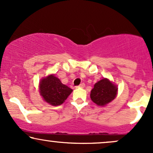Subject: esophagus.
Here are the masks:
<instances>
[{
	"instance_id": "obj_1",
	"label": "esophagus",
	"mask_w": 153,
	"mask_h": 153,
	"mask_svg": "<svg viewBox=\"0 0 153 153\" xmlns=\"http://www.w3.org/2000/svg\"><path fill=\"white\" fill-rule=\"evenodd\" d=\"M85 86V83H81L80 85H79L78 86H76V88H84Z\"/></svg>"
}]
</instances>
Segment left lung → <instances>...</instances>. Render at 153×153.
Here are the masks:
<instances>
[{
	"instance_id": "left-lung-1",
	"label": "left lung",
	"mask_w": 153,
	"mask_h": 153,
	"mask_svg": "<svg viewBox=\"0 0 153 153\" xmlns=\"http://www.w3.org/2000/svg\"><path fill=\"white\" fill-rule=\"evenodd\" d=\"M118 88L108 78H103L96 83L91 91V99L96 105L106 106L117 97Z\"/></svg>"
}]
</instances>
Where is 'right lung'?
Masks as SVG:
<instances>
[{"instance_id": "right-lung-1", "label": "right lung", "mask_w": 153, "mask_h": 153, "mask_svg": "<svg viewBox=\"0 0 153 153\" xmlns=\"http://www.w3.org/2000/svg\"><path fill=\"white\" fill-rule=\"evenodd\" d=\"M39 91L44 101L52 106H59L65 102L73 90L61 82L54 74L42 78L39 85Z\"/></svg>"}]
</instances>
